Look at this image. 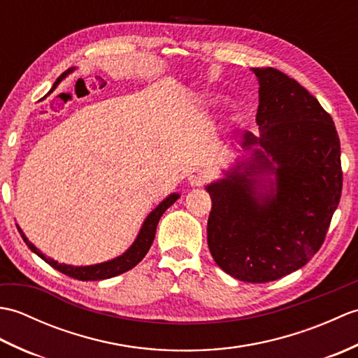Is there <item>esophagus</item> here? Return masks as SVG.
Here are the masks:
<instances>
[{
  "mask_svg": "<svg viewBox=\"0 0 358 358\" xmlns=\"http://www.w3.org/2000/svg\"><path fill=\"white\" fill-rule=\"evenodd\" d=\"M187 181L192 187H199V186H203L204 183H206L208 175L201 169H192L187 173Z\"/></svg>",
  "mask_w": 358,
  "mask_h": 358,
  "instance_id": "1",
  "label": "esophagus"
}]
</instances>
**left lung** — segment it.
Instances as JSON below:
<instances>
[{"mask_svg":"<svg viewBox=\"0 0 358 358\" xmlns=\"http://www.w3.org/2000/svg\"><path fill=\"white\" fill-rule=\"evenodd\" d=\"M252 72L260 135L243 134L241 148L252 158L206 186L208 246L234 278L268 283L303 268L322 248L343 172L336 124L317 98L273 67Z\"/></svg>","mask_w":358,"mask_h":358,"instance_id":"1","label":"left lung"}]
</instances>
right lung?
I'll list each match as a JSON object with an SVG mask.
<instances>
[{"instance_id":"right-lung-1","label":"right lung","mask_w":358,"mask_h":358,"mask_svg":"<svg viewBox=\"0 0 358 358\" xmlns=\"http://www.w3.org/2000/svg\"><path fill=\"white\" fill-rule=\"evenodd\" d=\"M73 69H69L66 71L62 77H59L57 80L55 85H53V87H55L58 85V81L64 78V75H67L69 72H72ZM178 194H171L167 199H164L162 203L158 204V206L150 212V214L148 215V218L144 220V223L141 226L140 229V234L138 237H136V240L134 241V245L129 248L126 252L123 255H120L117 258H113V260H109L106 263H100V264H92V266H71V264H64V263H58L55 260H52V258L45 257L41 250H38L32 243H30L27 240V237L24 234H22V231L18 227V231L21 234L22 240H24L26 245L29 246L30 250H34V252L43 258V260L50 264L53 269H57L59 272L66 273L67 277H72V278H77V280H81V281H95V280H106V278H112V277H117L120 275V273H123L129 269H132L134 266L138 264L144 257H146L148 250L150 249L152 243H154V238H155V232H157V224L159 222V218H162V215L164 214V210L167 208H171L172 204L178 200Z\"/></svg>"}]
</instances>
